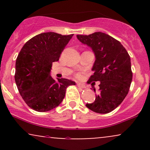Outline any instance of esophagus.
<instances>
[{
  "label": "esophagus",
  "mask_w": 150,
  "mask_h": 150,
  "mask_svg": "<svg viewBox=\"0 0 150 150\" xmlns=\"http://www.w3.org/2000/svg\"><path fill=\"white\" fill-rule=\"evenodd\" d=\"M77 87H80V88H85V85H82V84H81V83H79V82H77Z\"/></svg>",
  "instance_id": "1"
}]
</instances>
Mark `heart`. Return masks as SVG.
Returning <instances> with one entry per match:
<instances>
[{
  "label": "heart",
  "mask_w": 150,
  "mask_h": 150,
  "mask_svg": "<svg viewBox=\"0 0 150 150\" xmlns=\"http://www.w3.org/2000/svg\"><path fill=\"white\" fill-rule=\"evenodd\" d=\"M77 77H81V75H80V74H77Z\"/></svg>",
  "instance_id": "1"
}]
</instances>
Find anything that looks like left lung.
<instances>
[{
    "label": "left lung",
    "mask_w": 150,
    "mask_h": 150,
    "mask_svg": "<svg viewBox=\"0 0 150 150\" xmlns=\"http://www.w3.org/2000/svg\"><path fill=\"white\" fill-rule=\"evenodd\" d=\"M77 38L95 55L94 73L88 82H100L95 100L86 106L98 113L111 112L121 104L130 89L132 79L130 56L120 42L103 32L77 35Z\"/></svg>",
    "instance_id": "1"
}]
</instances>
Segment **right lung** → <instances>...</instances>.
I'll return each instance as SVG.
<instances>
[{"mask_svg": "<svg viewBox=\"0 0 150 150\" xmlns=\"http://www.w3.org/2000/svg\"><path fill=\"white\" fill-rule=\"evenodd\" d=\"M73 36L39 34L26 42L19 53L15 80L23 100L34 111L46 112L57 107L64 99L67 87L75 85L70 80L56 81L51 76L52 63L59 60Z\"/></svg>", "mask_w": 150, "mask_h": 150, "instance_id": "obj_1", "label": "right lung"}]
</instances>
